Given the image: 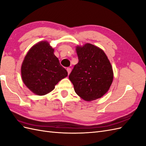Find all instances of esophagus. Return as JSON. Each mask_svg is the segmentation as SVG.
Segmentation results:
<instances>
[{"mask_svg":"<svg viewBox=\"0 0 146 146\" xmlns=\"http://www.w3.org/2000/svg\"><path fill=\"white\" fill-rule=\"evenodd\" d=\"M67 71L68 72V74H69L70 73V71H71V69H70V68H67Z\"/></svg>","mask_w":146,"mask_h":146,"instance_id":"esophagus-1","label":"esophagus"}]
</instances>
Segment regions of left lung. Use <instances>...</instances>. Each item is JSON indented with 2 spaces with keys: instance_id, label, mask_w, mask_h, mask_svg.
Returning <instances> with one entry per match:
<instances>
[{
  "instance_id": "obj_1",
  "label": "left lung",
  "mask_w": 146,
  "mask_h": 146,
  "mask_svg": "<svg viewBox=\"0 0 146 146\" xmlns=\"http://www.w3.org/2000/svg\"><path fill=\"white\" fill-rule=\"evenodd\" d=\"M78 62L69 78L76 94L86 101L102 97L111 86L113 71L108 57L103 50L91 44L77 46Z\"/></svg>"
}]
</instances>
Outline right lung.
I'll list each match as a JSON object with an SVG mask.
<instances>
[{
    "label": "right lung",
    "mask_w": 146,
    "mask_h": 146,
    "mask_svg": "<svg viewBox=\"0 0 146 146\" xmlns=\"http://www.w3.org/2000/svg\"><path fill=\"white\" fill-rule=\"evenodd\" d=\"M47 41L34 45L25 55L21 66V76L25 86L38 96L51 92L68 72L54 54Z\"/></svg>",
    "instance_id": "1"
}]
</instances>
